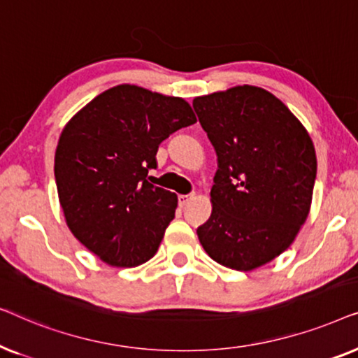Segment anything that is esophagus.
I'll return each mask as SVG.
<instances>
[{
	"mask_svg": "<svg viewBox=\"0 0 358 358\" xmlns=\"http://www.w3.org/2000/svg\"><path fill=\"white\" fill-rule=\"evenodd\" d=\"M194 199V194H187V195H179L178 197V200H179V205L180 207H185V205H187L190 200Z\"/></svg>",
	"mask_w": 358,
	"mask_h": 358,
	"instance_id": "34e87169",
	"label": "esophagus"
}]
</instances>
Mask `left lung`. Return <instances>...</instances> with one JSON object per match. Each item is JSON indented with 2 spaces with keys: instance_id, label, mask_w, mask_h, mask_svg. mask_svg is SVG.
I'll return each mask as SVG.
<instances>
[{
  "instance_id": "left-lung-1",
  "label": "left lung",
  "mask_w": 358,
  "mask_h": 358,
  "mask_svg": "<svg viewBox=\"0 0 358 358\" xmlns=\"http://www.w3.org/2000/svg\"><path fill=\"white\" fill-rule=\"evenodd\" d=\"M192 106L218 156L200 244L222 266L252 271L285 251L305 223L315 146L288 107L261 87L236 86Z\"/></svg>"
}]
</instances>
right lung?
I'll return each instance as SVG.
<instances>
[{
    "instance_id": "add662e5",
    "label": "right lung",
    "mask_w": 358,
    "mask_h": 358,
    "mask_svg": "<svg viewBox=\"0 0 358 358\" xmlns=\"http://www.w3.org/2000/svg\"><path fill=\"white\" fill-rule=\"evenodd\" d=\"M195 122L180 97L120 85L63 129L55 182L68 228L109 266H140L158 251L178 197L151 184L148 171L161 141Z\"/></svg>"
}]
</instances>
